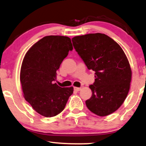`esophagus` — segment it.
<instances>
[{
	"instance_id": "esophagus-1",
	"label": "esophagus",
	"mask_w": 146,
	"mask_h": 146,
	"mask_svg": "<svg viewBox=\"0 0 146 146\" xmlns=\"http://www.w3.org/2000/svg\"><path fill=\"white\" fill-rule=\"evenodd\" d=\"M81 89V87H74V90L76 91H79Z\"/></svg>"
}]
</instances>
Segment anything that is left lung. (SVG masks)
Returning a JSON list of instances; mask_svg holds the SVG:
<instances>
[{
	"label": "left lung",
	"mask_w": 146,
	"mask_h": 146,
	"mask_svg": "<svg viewBox=\"0 0 146 146\" xmlns=\"http://www.w3.org/2000/svg\"><path fill=\"white\" fill-rule=\"evenodd\" d=\"M73 46L95 73L92 91L85 102L87 108L99 116L115 112L125 101L131 80V69L121 46L102 33H91L72 38Z\"/></svg>",
	"instance_id": "obj_1"
}]
</instances>
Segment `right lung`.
<instances>
[{
	"label": "right lung",
	"instance_id": "add662e5",
	"mask_svg": "<svg viewBox=\"0 0 146 146\" xmlns=\"http://www.w3.org/2000/svg\"><path fill=\"white\" fill-rule=\"evenodd\" d=\"M68 36H46L35 43L25 54L20 81L23 96L38 113L46 117L58 115L64 110L73 87H61L56 80L57 70L69 50Z\"/></svg>",
	"mask_w": 146,
	"mask_h": 146
}]
</instances>
